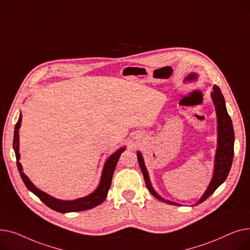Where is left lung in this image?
Masks as SVG:
<instances>
[{
	"label": "left lung",
	"mask_w": 250,
	"mask_h": 250,
	"mask_svg": "<svg viewBox=\"0 0 250 250\" xmlns=\"http://www.w3.org/2000/svg\"><path fill=\"white\" fill-rule=\"evenodd\" d=\"M198 74L191 73L189 74L186 79L185 82H191L198 80ZM211 98L213 100V103L215 105L216 114H217V133H218V139H217V149L215 154V163H214V173L213 177L211 179V182L206 189L205 193L201 196V199L198 201L195 205H199L206 201L209 195H211L223 182H224L229 174V171L232 166L233 156H234V129L232 121L228 114L226 103L224 96H223L220 88L215 85L213 87V92L211 93ZM138 161L140 168L142 170V173L144 175V179H145L147 188L149 191L155 196L156 199H158L161 202L167 203L169 205H175L180 206L177 203L165 200L164 198L157 192L150 181L148 170L146 168L145 162H144L143 155L140 151L137 152Z\"/></svg>",
	"instance_id": "1"
}]
</instances>
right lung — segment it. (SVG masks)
<instances>
[{
  "instance_id": "right-lung-1",
  "label": "right lung",
  "mask_w": 250,
  "mask_h": 250,
  "mask_svg": "<svg viewBox=\"0 0 250 250\" xmlns=\"http://www.w3.org/2000/svg\"><path fill=\"white\" fill-rule=\"evenodd\" d=\"M21 122H22V114L20 113L19 120L15 125L14 140H13V149H14V151H15L19 173L21 175V178L24 182V185L26 186V188H27L31 192H33L36 196H38L39 200H41L43 204H45L48 208H52L54 211H57L59 213H71V212L86 211V209L95 208L104 202V200L106 199L110 185H111V180H112L115 166L118 162V159H120L122 153L125 150V147L120 148L117 151H115L112 155H110L108 157L107 160L105 161L103 169H102L99 185L93 192H91L90 194H88L86 196H83V198H79V199L72 200V201L59 200L57 198H54V196H51L50 194L41 190L38 188H36L30 181L28 176L23 172L22 165L19 162V160H20L19 128L21 126Z\"/></svg>"
}]
</instances>
